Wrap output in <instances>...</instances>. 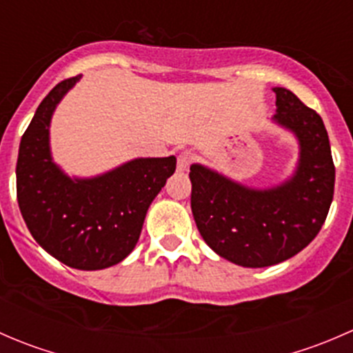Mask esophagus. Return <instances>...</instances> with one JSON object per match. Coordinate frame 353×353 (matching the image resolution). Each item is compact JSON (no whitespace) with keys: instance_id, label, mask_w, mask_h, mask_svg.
Segmentation results:
<instances>
[{"instance_id":"34e87169","label":"esophagus","mask_w":353,"mask_h":353,"mask_svg":"<svg viewBox=\"0 0 353 353\" xmlns=\"http://www.w3.org/2000/svg\"><path fill=\"white\" fill-rule=\"evenodd\" d=\"M193 162V154H190V152H183V154H179L177 157V170H186L188 167H190V163Z\"/></svg>"}]
</instances>
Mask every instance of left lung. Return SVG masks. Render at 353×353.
Listing matches in <instances>:
<instances>
[{
	"label": "left lung",
	"instance_id": "8db88e82",
	"mask_svg": "<svg viewBox=\"0 0 353 353\" xmlns=\"http://www.w3.org/2000/svg\"><path fill=\"white\" fill-rule=\"evenodd\" d=\"M273 119L294 131L301 159L294 177L249 190L206 167L191 165V210L205 243L222 258L263 268L301 252L321 230L334 193V163L325 123L283 87Z\"/></svg>",
	"mask_w": 353,
	"mask_h": 353
}]
</instances>
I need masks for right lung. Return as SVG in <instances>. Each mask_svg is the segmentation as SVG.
I'll return each instance as SVG.
<instances>
[{
  "label": "right lung",
  "mask_w": 353,
  "mask_h": 353,
  "mask_svg": "<svg viewBox=\"0 0 353 353\" xmlns=\"http://www.w3.org/2000/svg\"><path fill=\"white\" fill-rule=\"evenodd\" d=\"M78 78L56 85L25 130L17 160V199L44 251L71 268L90 272L117 265L133 251L148 206L176 170V157L131 160L94 179L65 176L51 160L49 123Z\"/></svg>",
  "instance_id": "obj_1"
}]
</instances>
